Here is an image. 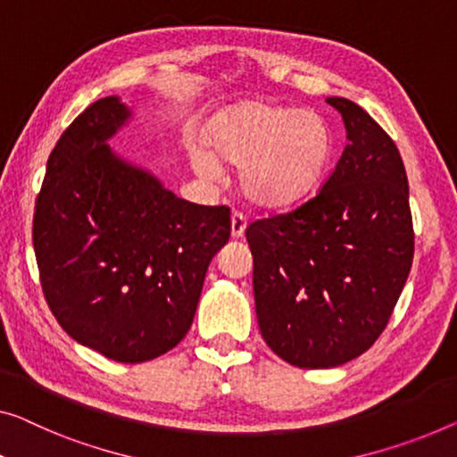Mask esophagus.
I'll list each match as a JSON object with an SVG mask.
<instances>
[{
	"label": "esophagus",
	"instance_id": "1",
	"mask_svg": "<svg viewBox=\"0 0 457 457\" xmlns=\"http://www.w3.org/2000/svg\"><path fill=\"white\" fill-rule=\"evenodd\" d=\"M244 231H246V220H244L242 213H237V211H234L231 213V237H242Z\"/></svg>",
	"mask_w": 457,
	"mask_h": 457
}]
</instances>
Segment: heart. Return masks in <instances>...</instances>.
<instances>
[{
	"mask_svg": "<svg viewBox=\"0 0 457 457\" xmlns=\"http://www.w3.org/2000/svg\"><path fill=\"white\" fill-rule=\"evenodd\" d=\"M332 155L328 122L314 111L240 102L209 122L205 141L188 145L190 166L217 182L223 163L237 166V188L252 207L289 209L308 199Z\"/></svg>",
	"mask_w": 457,
	"mask_h": 457,
	"instance_id": "obj_1",
	"label": "heart"
}]
</instances>
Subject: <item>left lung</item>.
I'll use <instances>...</instances> for the list:
<instances>
[{
  "label": "left lung",
  "instance_id": "8db88e82",
  "mask_svg": "<svg viewBox=\"0 0 457 457\" xmlns=\"http://www.w3.org/2000/svg\"><path fill=\"white\" fill-rule=\"evenodd\" d=\"M346 147L320 193L246 229L261 335L302 370H330L376 343L412 267L408 179L387 133L355 102L326 98Z\"/></svg>",
  "mask_w": 457,
  "mask_h": 457
}]
</instances>
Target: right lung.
Returning <instances> with one entry per match:
<instances>
[{
    "label": "right lung",
    "instance_id": "add662e5",
    "mask_svg": "<svg viewBox=\"0 0 457 457\" xmlns=\"http://www.w3.org/2000/svg\"><path fill=\"white\" fill-rule=\"evenodd\" d=\"M133 119L119 96L86 108L46 162L32 242L51 312L79 345L143 363L193 324L229 209L179 199L111 141Z\"/></svg>",
    "mask_w": 457,
    "mask_h": 457
}]
</instances>
